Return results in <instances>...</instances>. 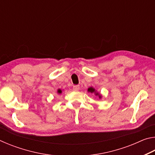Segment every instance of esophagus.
<instances>
[{"mask_svg": "<svg viewBox=\"0 0 155 155\" xmlns=\"http://www.w3.org/2000/svg\"><path fill=\"white\" fill-rule=\"evenodd\" d=\"M79 85H74L73 86V90L74 91H78V90H79Z\"/></svg>", "mask_w": 155, "mask_h": 155, "instance_id": "1", "label": "esophagus"}]
</instances>
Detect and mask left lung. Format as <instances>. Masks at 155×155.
<instances>
[{"label": "left lung", "mask_w": 155, "mask_h": 155, "mask_svg": "<svg viewBox=\"0 0 155 155\" xmlns=\"http://www.w3.org/2000/svg\"><path fill=\"white\" fill-rule=\"evenodd\" d=\"M94 91H95V90H94V89L92 87H90L88 89V91H90V92H91V93L94 92ZM96 95H98V94H96ZM99 98H101V96H99Z\"/></svg>", "instance_id": "obj_1"}]
</instances>
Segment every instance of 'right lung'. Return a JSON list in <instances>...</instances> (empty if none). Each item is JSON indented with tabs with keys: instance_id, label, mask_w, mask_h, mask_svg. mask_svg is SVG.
I'll return each instance as SVG.
<instances>
[{
	"instance_id": "right-lung-1",
	"label": "right lung",
	"mask_w": 155,
	"mask_h": 155,
	"mask_svg": "<svg viewBox=\"0 0 155 155\" xmlns=\"http://www.w3.org/2000/svg\"><path fill=\"white\" fill-rule=\"evenodd\" d=\"M58 93H59V94H61V90H58Z\"/></svg>"
}]
</instances>
